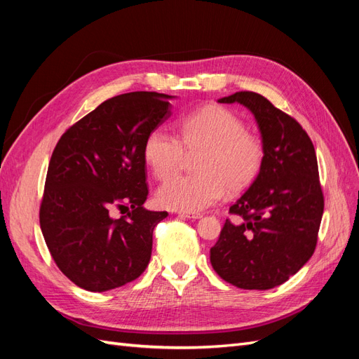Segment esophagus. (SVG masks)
<instances>
[{
	"label": "esophagus",
	"instance_id": "esophagus-1",
	"mask_svg": "<svg viewBox=\"0 0 359 359\" xmlns=\"http://www.w3.org/2000/svg\"><path fill=\"white\" fill-rule=\"evenodd\" d=\"M180 217H184V219H201L202 214L201 212H178Z\"/></svg>",
	"mask_w": 359,
	"mask_h": 359
}]
</instances>
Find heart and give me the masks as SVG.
Wrapping results in <instances>:
<instances>
[{
  "label": "heart",
  "mask_w": 359,
  "mask_h": 359,
  "mask_svg": "<svg viewBox=\"0 0 359 359\" xmlns=\"http://www.w3.org/2000/svg\"><path fill=\"white\" fill-rule=\"evenodd\" d=\"M187 155L200 156L195 163L200 175L170 179ZM144 158L158 180L170 179L157 190L158 205L196 212L220 201L226 189L231 193L247 189L262 168L264 145L248 133L240 116L210 104L182 118L180 137L163 127L149 132Z\"/></svg>",
  "instance_id": "1"
}]
</instances>
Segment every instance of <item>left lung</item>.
<instances>
[{
    "label": "left lung",
    "instance_id": "left-lung-1",
    "mask_svg": "<svg viewBox=\"0 0 359 359\" xmlns=\"http://www.w3.org/2000/svg\"><path fill=\"white\" fill-rule=\"evenodd\" d=\"M219 103L252 111L264 161L252 186L229 208L238 220H226L211 248V265L240 289H273L297 274L316 248L323 214L316 151L297 119L264 95L240 91Z\"/></svg>",
    "mask_w": 359,
    "mask_h": 359
}]
</instances>
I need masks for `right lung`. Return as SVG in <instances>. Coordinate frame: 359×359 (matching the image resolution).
I'll list each match as a JSON object with an SVG mask.
<instances>
[{
	"label": "right lung",
	"mask_w": 359,
	"mask_h": 359,
	"mask_svg": "<svg viewBox=\"0 0 359 359\" xmlns=\"http://www.w3.org/2000/svg\"><path fill=\"white\" fill-rule=\"evenodd\" d=\"M172 95L112 97L66 130L53 149L40 205L52 259L76 286L104 292L144 273L153 231L166 211H148L145 139L170 116ZM123 215L118 219L113 211Z\"/></svg>",
	"instance_id": "obj_1"
}]
</instances>
